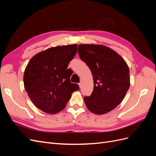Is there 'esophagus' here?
<instances>
[{
  "label": "esophagus",
  "mask_w": 156,
  "mask_h": 156,
  "mask_svg": "<svg viewBox=\"0 0 156 156\" xmlns=\"http://www.w3.org/2000/svg\"><path fill=\"white\" fill-rule=\"evenodd\" d=\"M79 87H80V88H81L82 86H83V82H80V83H79Z\"/></svg>",
  "instance_id": "1"
}]
</instances>
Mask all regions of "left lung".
<instances>
[{"label": "left lung", "mask_w": 156, "mask_h": 156, "mask_svg": "<svg viewBox=\"0 0 156 156\" xmlns=\"http://www.w3.org/2000/svg\"><path fill=\"white\" fill-rule=\"evenodd\" d=\"M78 53L94 79L91 96L84 98L88 109L96 115L110 112L123 101L129 88L128 66L116 51L102 45L80 44Z\"/></svg>", "instance_id": "1"}]
</instances>
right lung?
Returning <instances> with one entry per match:
<instances>
[{"label": "right lung", "instance_id": "right-lung-1", "mask_svg": "<svg viewBox=\"0 0 156 156\" xmlns=\"http://www.w3.org/2000/svg\"><path fill=\"white\" fill-rule=\"evenodd\" d=\"M77 45L56 46L34 55L24 72V87L34 105L49 114L66 106L72 94L79 89L70 82L68 64L77 53Z\"/></svg>", "mask_w": 156, "mask_h": 156}]
</instances>
